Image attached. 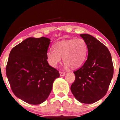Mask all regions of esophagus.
Instances as JSON below:
<instances>
[{"mask_svg":"<svg viewBox=\"0 0 120 120\" xmlns=\"http://www.w3.org/2000/svg\"><path fill=\"white\" fill-rule=\"evenodd\" d=\"M65 73L64 72H62V71H60V76H64L65 75Z\"/></svg>","mask_w":120,"mask_h":120,"instance_id":"1","label":"esophagus"}]
</instances>
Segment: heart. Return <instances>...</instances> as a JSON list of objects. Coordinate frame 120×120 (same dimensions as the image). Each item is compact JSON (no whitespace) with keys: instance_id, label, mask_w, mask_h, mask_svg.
Segmentation results:
<instances>
[{"instance_id":"1","label":"heart","mask_w":120,"mask_h":120,"mask_svg":"<svg viewBox=\"0 0 120 120\" xmlns=\"http://www.w3.org/2000/svg\"><path fill=\"white\" fill-rule=\"evenodd\" d=\"M54 49L47 53L48 61L53 67H56L62 58L66 67L78 68L85 61L88 52L86 42L82 38L60 41L55 43Z\"/></svg>"}]
</instances>
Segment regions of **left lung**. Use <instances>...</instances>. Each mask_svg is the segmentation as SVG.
Listing matches in <instances>:
<instances>
[{
    "label": "left lung",
    "mask_w": 120,
    "mask_h": 120,
    "mask_svg": "<svg viewBox=\"0 0 120 120\" xmlns=\"http://www.w3.org/2000/svg\"><path fill=\"white\" fill-rule=\"evenodd\" d=\"M80 36L87 43L88 58L79 69L74 71L76 77L70 89L79 101L92 104L106 95L114 67L111 53L106 46L89 34H80Z\"/></svg>",
    "instance_id": "1"
}]
</instances>
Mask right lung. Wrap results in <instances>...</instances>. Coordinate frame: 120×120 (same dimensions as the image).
Segmentation results:
<instances>
[{
  "label": "right lung",
  "mask_w": 120,
  "mask_h": 120,
  "mask_svg": "<svg viewBox=\"0 0 120 120\" xmlns=\"http://www.w3.org/2000/svg\"><path fill=\"white\" fill-rule=\"evenodd\" d=\"M50 40L29 38L12 49L6 72L12 92L30 104L38 105L48 98L59 71L47 61Z\"/></svg>",
  "instance_id": "right-lung-1"
}]
</instances>
